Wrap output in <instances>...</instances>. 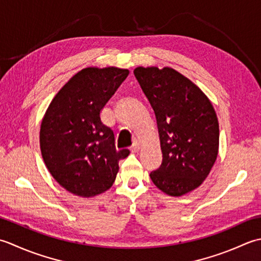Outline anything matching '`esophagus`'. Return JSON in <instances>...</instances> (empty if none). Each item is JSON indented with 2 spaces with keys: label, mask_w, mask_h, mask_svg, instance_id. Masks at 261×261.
Segmentation results:
<instances>
[{
  "label": "esophagus",
  "mask_w": 261,
  "mask_h": 261,
  "mask_svg": "<svg viewBox=\"0 0 261 261\" xmlns=\"http://www.w3.org/2000/svg\"><path fill=\"white\" fill-rule=\"evenodd\" d=\"M140 148H141L140 143H138V142H135V143H134V145H133V146L130 147V152H132V153H137L138 151H140Z\"/></svg>",
  "instance_id": "1"
}]
</instances>
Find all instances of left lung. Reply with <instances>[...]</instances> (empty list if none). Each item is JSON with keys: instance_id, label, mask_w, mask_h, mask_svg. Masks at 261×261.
Returning <instances> with one entry per match:
<instances>
[{"instance_id": "left-lung-1", "label": "left lung", "mask_w": 261, "mask_h": 261, "mask_svg": "<svg viewBox=\"0 0 261 261\" xmlns=\"http://www.w3.org/2000/svg\"><path fill=\"white\" fill-rule=\"evenodd\" d=\"M138 83L155 113L162 164L153 184L172 197L198 188L219 154V120L207 95L172 67L138 66Z\"/></svg>"}]
</instances>
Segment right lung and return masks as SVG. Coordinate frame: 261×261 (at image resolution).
I'll return each mask as SVG.
<instances>
[{"mask_svg":"<svg viewBox=\"0 0 261 261\" xmlns=\"http://www.w3.org/2000/svg\"><path fill=\"white\" fill-rule=\"evenodd\" d=\"M126 68L86 67L53 98L41 120L39 142L47 169L62 187L90 198L115 182L119 160L128 150H116L115 135L103 125L101 110L128 76Z\"/></svg>","mask_w":261,"mask_h":261,"instance_id":"add662e5","label":"right lung"}]
</instances>
